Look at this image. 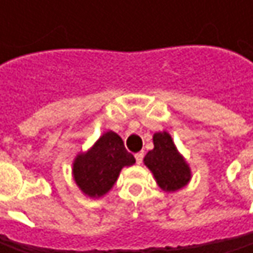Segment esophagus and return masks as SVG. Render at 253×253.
<instances>
[{
	"mask_svg": "<svg viewBox=\"0 0 253 253\" xmlns=\"http://www.w3.org/2000/svg\"><path fill=\"white\" fill-rule=\"evenodd\" d=\"M143 156H145V153H143V152H138V153H135L136 163H142V161H143Z\"/></svg>",
	"mask_w": 253,
	"mask_h": 253,
	"instance_id": "esophagus-1",
	"label": "esophagus"
}]
</instances>
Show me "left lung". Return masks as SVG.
<instances>
[{
    "label": "left lung",
    "mask_w": 253,
    "mask_h": 253,
    "mask_svg": "<svg viewBox=\"0 0 253 253\" xmlns=\"http://www.w3.org/2000/svg\"><path fill=\"white\" fill-rule=\"evenodd\" d=\"M155 148L146 153L145 165L152 170L155 179L162 189L176 191L189 183L190 169L184 159L179 155L168 132L153 135Z\"/></svg>",
    "instance_id": "1"
}]
</instances>
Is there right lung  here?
<instances>
[{
    "label": "right lung",
    "instance_id": "1",
    "mask_svg": "<svg viewBox=\"0 0 253 253\" xmlns=\"http://www.w3.org/2000/svg\"><path fill=\"white\" fill-rule=\"evenodd\" d=\"M135 163L133 155L125 149L121 136L105 132L87 153H82L73 163L77 186L90 197L105 194L117 181L124 166Z\"/></svg>",
    "mask_w": 253,
    "mask_h": 253
}]
</instances>
